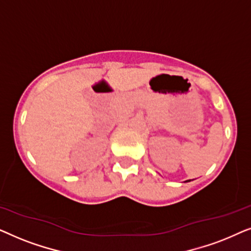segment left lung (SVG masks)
Listing matches in <instances>:
<instances>
[{
  "label": "left lung",
  "mask_w": 251,
  "mask_h": 251,
  "mask_svg": "<svg viewBox=\"0 0 251 251\" xmlns=\"http://www.w3.org/2000/svg\"><path fill=\"white\" fill-rule=\"evenodd\" d=\"M186 181H191V180H186Z\"/></svg>",
  "instance_id": "left-lung-1"
}]
</instances>
